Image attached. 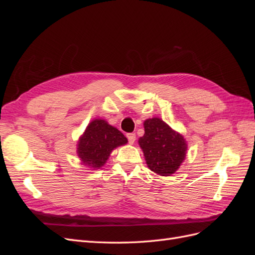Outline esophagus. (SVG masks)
<instances>
[{
	"label": "esophagus",
	"instance_id": "1",
	"mask_svg": "<svg viewBox=\"0 0 255 255\" xmlns=\"http://www.w3.org/2000/svg\"><path fill=\"white\" fill-rule=\"evenodd\" d=\"M127 137H128V142H129L130 144H133V143L135 142V140H136V135H135V133H128V134H127Z\"/></svg>",
	"mask_w": 255,
	"mask_h": 255
}]
</instances>
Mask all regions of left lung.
<instances>
[{
	"label": "left lung",
	"mask_w": 255,
	"mask_h": 255,
	"mask_svg": "<svg viewBox=\"0 0 255 255\" xmlns=\"http://www.w3.org/2000/svg\"><path fill=\"white\" fill-rule=\"evenodd\" d=\"M144 134L138 143L142 149L146 165L163 176L173 174L186 156L187 143L184 137L159 118L143 122Z\"/></svg>",
	"instance_id": "1"
}]
</instances>
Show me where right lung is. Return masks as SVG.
Listing matches in <instances>:
<instances>
[{
    "label": "right lung",
    "mask_w": 255,
    "mask_h": 255,
    "mask_svg": "<svg viewBox=\"0 0 255 255\" xmlns=\"http://www.w3.org/2000/svg\"><path fill=\"white\" fill-rule=\"evenodd\" d=\"M128 142L127 137L118 128L105 120H92L80 137L78 155L84 165L101 168L114 149Z\"/></svg>",
    "instance_id": "add662e5"
}]
</instances>
